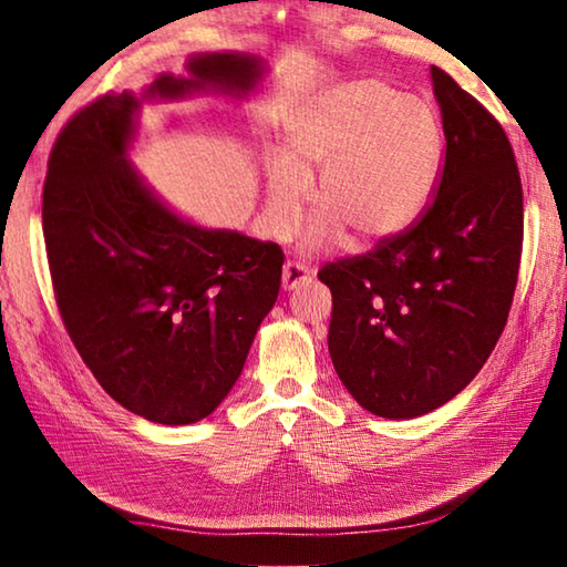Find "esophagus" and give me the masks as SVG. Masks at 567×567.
I'll use <instances>...</instances> for the list:
<instances>
[{
	"instance_id": "esophagus-1",
	"label": "esophagus",
	"mask_w": 567,
	"mask_h": 567,
	"mask_svg": "<svg viewBox=\"0 0 567 567\" xmlns=\"http://www.w3.org/2000/svg\"><path fill=\"white\" fill-rule=\"evenodd\" d=\"M310 280H312V272L307 270L305 265L285 262V267H282V287H285V290H297V287L310 282Z\"/></svg>"
}]
</instances>
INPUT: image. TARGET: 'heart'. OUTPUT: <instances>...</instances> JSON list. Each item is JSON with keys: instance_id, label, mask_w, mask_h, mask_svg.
Here are the masks:
<instances>
[{"instance_id": "heart-1", "label": "heart", "mask_w": 567, "mask_h": 567, "mask_svg": "<svg viewBox=\"0 0 567 567\" xmlns=\"http://www.w3.org/2000/svg\"><path fill=\"white\" fill-rule=\"evenodd\" d=\"M443 132L427 102L380 80H352L320 94L285 134L282 157L265 167L267 223L290 235L318 174L320 209L305 245H372L408 229L433 195Z\"/></svg>"}]
</instances>
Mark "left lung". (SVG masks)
Returning a JSON list of instances; mask_svg holds the SVG:
<instances>
[{
  "label": "left lung",
  "instance_id": "left-lung-1",
  "mask_svg": "<svg viewBox=\"0 0 567 567\" xmlns=\"http://www.w3.org/2000/svg\"><path fill=\"white\" fill-rule=\"evenodd\" d=\"M445 165L415 225L318 272L332 292L328 348L372 415L410 420L445 405L491 358L523 252V185L491 112L433 66Z\"/></svg>",
  "mask_w": 567,
  "mask_h": 567
}]
</instances>
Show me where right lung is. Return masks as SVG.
Here are the masks:
<instances>
[{
  "instance_id": "add662e5",
  "label": "right lung",
  "mask_w": 567,
  "mask_h": 567,
  "mask_svg": "<svg viewBox=\"0 0 567 567\" xmlns=\"http://www.w3.org/2000/svg\"><path fill=\"white\" fill-rule=\"evenodd\" d=\"M142 97L104 94L56 137L42 227L64 330L112 400L159 425H189L227 398L280 292L285 252L172 213L127 162L142 102L249 92L262 62L197 54Z\"/></svg>"
}]
</instances>
